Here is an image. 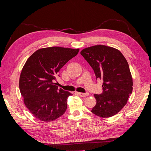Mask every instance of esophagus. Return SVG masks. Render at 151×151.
<instances>
[{
  "label": "esophagus",
  "instance_id": "obj_1",
  "mask_svg": "<svg viewBox=\"0 0 151 151\" xmlns=\"http://www.w3.org/2000/svg\"><path fill=\"white\" fill-rule=\"evenodd\" d=\"M77 94H78L80 96H81V97H86V96H88L89 95L88 93H77Z\"/></svg>",
  "mask_w": 151,
  "mask_h": 151
}]
</instances>
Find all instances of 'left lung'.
Wrapping results in <instances>:
<instances>
[{"label": "left lung", "instance_id": "1", "mask_svg": "<svg viewBox=\"0 0 151 151\" xmlns=\"http://www.w3.org/2000/svg\"><path fill=\"white\" fill-rule=\"evenodd\" d=\"M81 54L92 67L96 79L103 81V93L94 94L96 104L91 112L103 118L116 115L124 107L133 89L125 58L119 50L104 45L86 48Z\"/></svg>", "mask_w": 151, "mask_h": 151}]
</instances>
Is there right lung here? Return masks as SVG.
I'll list each match as a JSON object with an SVG mask.
<instances>
[{
    "mask_svg": "<svg viewBox=\"0 0 151 151\" xmlns=\"http://www.w3.org/2000/svg\"><path fill=\"white\" fill-rule=\"evenodd\" d=\"M79 49L48 47L39 49L27 60L19 79V89L29 111L41 121L51 122L63 115L70 92L53 83L60 68Z\"/></svg>",
    "mask_w": 151,
    "mask_h": 151,
    "instance_id": "add662e5",
    "label": "right lung"
}]
</instances>
